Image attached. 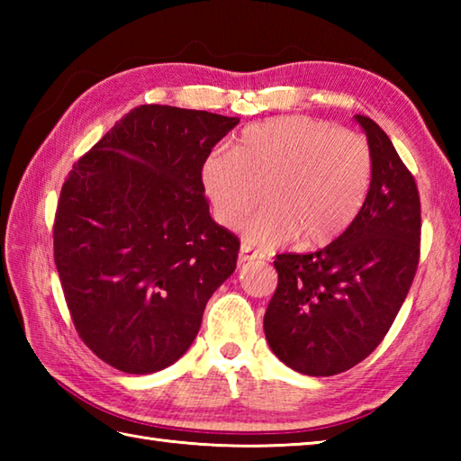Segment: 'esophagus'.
I'll use <instances>...</instances> for the list:
<instances>
[{"label":"esophagus","instance_id":"obj_1","mask_svg":"<svg viewBox=\"0 0 461 461\" xmlns=\"http://www.w3.org/2000/svg\"><path fill=\"white\" fill-rule=\"evenodd\" d=\"M258 258V253H253L251 251V248H248V246H241V249H240V263H246V261H251V259H256Z\"/></svg>","mask_w":461,"mask_h":461}]
</instances>
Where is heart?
I'll return each instance as SVG.
<instances>
[{"instance_id": "1", "label": "heart", "mask_w": 461, "mask_h": 461, "mask_svg": "<svg viewBox=\"0 0 461 461\" xmlns=\"http://www.w3.org/2000/svg\"><path fill=\"white\" fill-rule=\"evenodd\" d=\"M370 180L368 142L311 116L249 124L200 166L202 190L225 228H240L263 195L267 208L243 228L246 241L263 248L293 238L327 246L357 218Z\"/></svg>"}]
</instances>
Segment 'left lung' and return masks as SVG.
Instances as JSON below:
<instances>
[{
	"label": "left lung",
	"instance_id": "1",
	"mask_svg": "<svg viewBox=\"0 0 461 461\" xmlns=\"http://www.w3.org/2000/svg\"><path fill=\"white\" fill-rule=\"evenodd\" d=\"M372 154V180L357 218L327 248L279 253L277 289L263 317L276 357L309 376L365 360L398 315L420 259V194L386 132L357 114Z\"/></svg>",
	"mask_w": 461,
	"mask_h": 461
}]
</instances>
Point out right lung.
Masks as SVG:
<instances>
[{
	"label": "right lung",
	"mask_w": 461,
	"mask_h": 461,
	"mask_svg": "<svg viewBox=\"0 0 461 461\" xmlns=\"http://www.w3.org/2000/svg\"><path fill=\"white\" fill-rule=\"evenodd\" d=\"M238 116L140 104L73 164L53 249L81 340L126 375H150L190 348L205 303L238 263L200 184L205 156Z\"/></svg>",
	"instance_id": "right-lung-1"
}]
</instances>
